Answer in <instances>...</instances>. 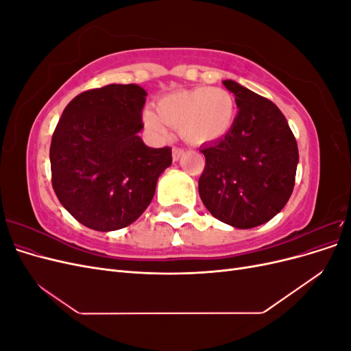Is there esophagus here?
I'll return each instance as SVG.
<instances>
[{
  "instance_id": "1",
  "label": "esophagus",
  "mask_w": 351,
  "mask_h": 351,
  "mask_svg": "<svg viewBox=\"0 0 351 351\" xmlns=\"http://www.w3.org/2000/svg\"><path fill=\"white\" fill-rule=\"evenodd\" d=\"M184 151L182 149V147H173V161H178L180 158L183 156Z\"/></svg>"
}]
</instances>
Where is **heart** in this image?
Instances as JSON below:
<instances>
[{
  "mask_svg": "<svg viewBox=\"0 0 351 351\" xmlns=\"http://www.w3.org/2000/svg\"><path fill=\"white\" fill-rule=\"evenodd\" d=\"M156 114L146 110L143 123L152 133L164 137L165 125L182 133L193 145H205L222 139L236 120V101L222 88H195L177 90L159 98Z\"/></svg>",
  "mask_w": 351,
  "mask_h": 351,
  "instance_id": "b5f03b06",
  "label": "heart"
}]
</instances>
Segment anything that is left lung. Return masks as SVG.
<instances>
[{
  "label": "left lung",
  "mask_w": 351,
  "mask_h": 351,
  "mask_svg": "<svg viewBox=\"0 0 351 351\" xmlns=\"http://www.w3.org/2000/svg\"><path fill=\"white\" fill-rule=\"evenodd\" d=\"M222 83L234 93L239 114L222 139L200 147L206 164L199 195L217 219L246 230L268 222L289 202L299 149L277 105L234 80Z\"/></svg>",
  "instance_id": "obj_1"
}]
</instances>
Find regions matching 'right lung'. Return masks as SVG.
<instances>
[{"label":"right lung","instance_id":"1","mask_svg":"<svg viewBox=\"0 0 351 351\" xmlns=\"http://www.w3.org/2000/svg\"><path fill=\"white\" fill-rule=\"evenodd\" d=\"M146 95L133 83L83 92L62 111L52 134V187L88 228L108 232L130 226L173 162L171 147L154 149L139 136Z\"/></svg>","mask_w":351,"mask_h":351}]
</instances>
